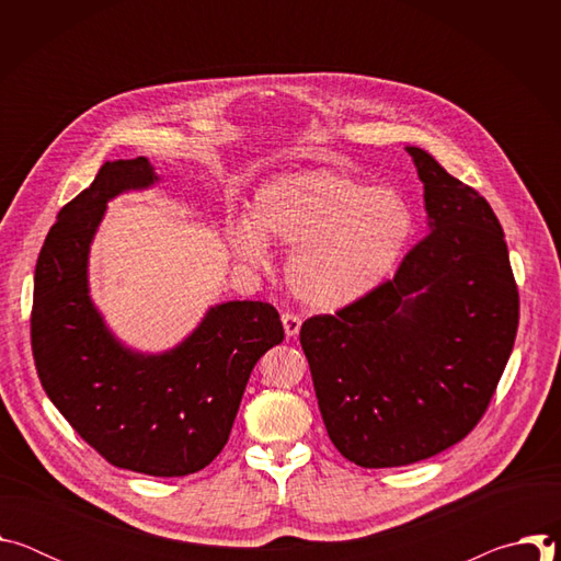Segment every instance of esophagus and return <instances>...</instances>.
<instances>
[{"label": "esophagus", "instance_id": "34e87169", "mask_svg": "<svg viewBox=\"0 0 561 561\" xmlns=\"http://www.w3.org/2000/svg\"><path fill=\"white\" fill-rule=\"evenodd\" d=\"M282 322H284V331H286V337L293 340L299 335V329H301V319L295 314V312H284L282 314Z\"/></svg>", "mask_w": 561, "mask_h": 561}]
</instances>
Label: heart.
Here are the masks:
<instances>
[{"label":"heart","mask_w":561,"mask_h":561,"mask_svg":"<svg viewBox=\"0 0 561 561\" xmlns=\"http://www.w3.org/2000/svg\"><path fill=\"white\" fill-rule=\"evenodd\" d=\"M251 216L226 226L232 257L266 271L273 262L268 242L293 247L286 282L317 310L346 308L381 286L413 232V213L394 188L364 186L327 169L268 180L255 193Z\"/></svg>","instance_id":"1"}]
</instances>
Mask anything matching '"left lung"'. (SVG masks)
I'll list each match as a JSON object with an SVG mask.
<instances>
[{
	"instance_id": "8db88e82",
	"label": "left lung",
	"mask_w": 561,
	"mask_h": 561,
	"mask_svg": "<svg viewBox=\"0 0 561 561\" xmlns=\"http://www.w3.org/2000/svg\"><path fill=\"white\" fill-rule=\"evenodd\" d=\"M407 152L431 232L392 279L299 331L329 437L364 468L415 463L461 442L491 404L519 324L491 204L426 150Z\"/></svg>"
}]
</instances>
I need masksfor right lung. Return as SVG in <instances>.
Returning a JSON list of instances; mask_svg holds the SVG:
<instances>
[{"label":"right lung","mask_w":561,"mask_h":561,"mask_svg":"<svg viewBox=\"0 0 561 561\" xmlns=\"http://www.w3.org/2000/svg\"><path fill=\"white\" fill-rule=\"evenodd\" d=\"M157 180L146 157L106 162L59 210L35 266L31 342L46 394L79 437L117 468L182 477L221 453L249 377L284 327L266 301H226L159 355L108 331L89 295L93 237L113 197Z\"/></svg>","instance_id":"obj_1"}]
</instances>
